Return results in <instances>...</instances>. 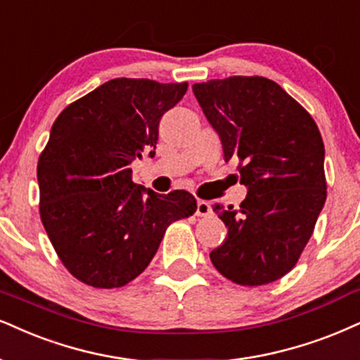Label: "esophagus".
<instances>
[{"mask_svg":"<svg viewBox=\"0 0 360 360\" xmlns=\"http://www.w3.org/2000/svg\"><path fill=\"white\" fill-rule=\"evenodd\" d=\"M198 217H207L212 214V207L210 203L205 202V200H198L197 202V212H195Z\"/></svg>","mask_w":360,"mask_h":360,"instance_id":"obj_1","label":"esophagus"}]
</instances>
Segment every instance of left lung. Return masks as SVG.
Wrapping results in <instances>:
<instances>
[{
    "label": "left lung",
    "mask_w": 360,
    "mask_h": 360,
    "mask_svg": "<svg viewBox=\"0 0 360 360\" xmlns=\"http://www.w3.org/2000/svg\"><path fill=\"white\" fill-rule=\"evenodd\" d=\"M192 90L247 187L240 208L214 205L229 233L212 264L240 285L277 281L294 269L326 203L321 131L269 78L210 79Z\"/></svg>",
    "instance_id": "8db88e82"
}]
</instances>
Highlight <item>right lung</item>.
I'll list each match as a JSON object with an SVG mask.
<instances>
[{"mask_svg":"<svg viewBox=\"0 0 360 360\" xmlns=\"http://www.w3.org/2000/svg\"><path fill=\"white\" fill-rule=\"evenodd\" d=\"M188 83L110 79L58 115L38 160L39 215L63 265L98 288L139 277L172 221L193 215L185 190L133 184L131 162L155 153L160 120Z\"/></svg>","mask_w":360,"mask_h":360,"instance_id":"obj_1","label":"right lung"}]
</instances>
